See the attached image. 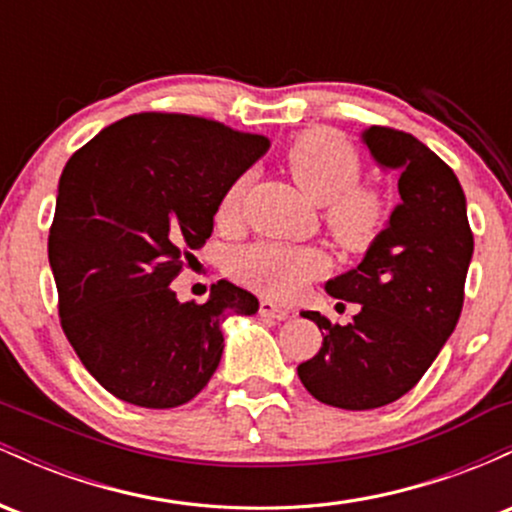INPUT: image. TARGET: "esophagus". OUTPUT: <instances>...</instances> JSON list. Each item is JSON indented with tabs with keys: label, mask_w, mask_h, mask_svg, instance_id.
Returning <instances> with one entry per match:
<instances>
[{
	"label": "esophagus",
	"mask_w": 512,
	"mask_h": 512,
	"mask_svg": "<svg viewBox=\"0 0 512 512\" xmlns=\"http://www.w3.org/2000/svg\"><path fill=\"white\" fill-rule=\"evenodd\" d=\"M260 315L269 317V320H286V317H289V310L281 308V305H276L272 301H262L260 303Z\"/></svg>",
	"instance_id": "esophagus-1"
}]
</instances>
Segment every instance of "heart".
<instances>
[{
  "mask_svg": "<svg viewBox=\"0 0 512 512\" xmlns=\"http://www.w3.org/2000/svg\"><path fill=\"white\" fill-rule=\"evenodd\" d=\"M284 166L296 185L322 204L325 231L342 250H366L385 223V199L378 187L361 180V156L356 146L332 129H308L284 151ZM245 175L223 190L216 221L228 226L238 219L245 195ZM327 269V260L308 245L260 240L238 250L233 274L250 289L269 298H291Z\"/></svg>",
  "mask_w": 512,
  "mask_h": 512,
  "instance_id": "heart-1",
  "label": "heart"
}]
</instances>
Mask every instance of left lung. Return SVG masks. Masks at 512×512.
<instances>
[{
	"instance_id": "1",
	"label": "left lung",
	"mask_w": 512,
	"mask_h": 512,
	"mask_svg": "<svg viewBox=\"0 0 512 512\" xmlns=\"http://www.w3.org/2000/svg\"><path fill=\"white\" fill-rule=\"evenodd\" d=\"M375 161L399 173L402 202L356 269L327 281V293L361 303L349 325L301 313L322 332L320 351L298 366L317 402L363 411L395 402L421 380L460 320L474 252L457 175L419 139L368 127Z\"/></svg>"
}]
</instances>
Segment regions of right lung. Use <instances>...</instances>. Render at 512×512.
<instances>
[{
    "mask_svg": "<svg viewBox=\"0 0 512 512\" xmlns=\"http://www.w3.org/2000/svg\"><path fill=\"white\" fill-rule=\"evenodd\" d=\"M269 149L262 134L180 113L105 127L62 170L48 257L62 330L110 395L173 409L204 390L228 315L260 303L231 281L180 303L170 281L207 243L228 185Z\"/></svg>",
    "mask_w": 512,
    "mask_h": 512,
    "instance_id": "add662e5",
    "label": "right lung"
}]
</instances>
